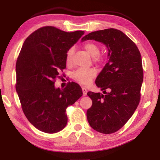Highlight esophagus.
<instances>
[{"label":"esophagus","instance_id":"obj_1","mask_svg":"<svg viewBox=\"0 0 160 160\" xmlns=\"http://www.w3.org/2000/svg\"><path fill=\"white\" fill-rule=\"evenodd\" d=\"M82 94H83V96H86L87 95V93H88V90H86L85 88H82Z\"/></svg>","mask_w":160,"mask_h":160}]
</instances>
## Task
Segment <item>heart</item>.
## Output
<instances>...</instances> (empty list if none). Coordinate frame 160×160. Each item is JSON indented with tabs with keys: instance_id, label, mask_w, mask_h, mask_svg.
<instances>
[{
	"instance_id": "obj_1",
	"label": "heart",
	"mask_w": 160,
	"mask_h": 160,
	"mask_svg": "<svg viewBox=\"0 0 160 160\" xmlns=\"http://www.w3.org/2000/svg\"><path fill=\"white\" fill-rule=\"evenodd\" d=\"M84 48L89 55L93 57L95 62H100L102 58L99 56L100 49L99 46L94 42H87L84 44ZM74 53V48H70L68 50L66 56V60L68 64L72 63V56ZM97 75V70L95 68H79L72 72V78L76 82L82 84L83 85H89Z\"/></svg>"
}]
</instances>
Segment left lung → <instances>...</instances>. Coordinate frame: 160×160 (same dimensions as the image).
<instances>
[{
  "label": "left lung",
  "mask_w": 160,
  "mask_h": 160,
  "mask_svg": "<svg viewBox=\"0 0 160 160\" xmlns=\"http://www.w3.org/2000/svg\"><path fill=\"white\" fill-rule=\"evenodd\" d=\"M86 40L101 42L109 51L108 63L95 81L105 94L88 92L92 105L87 111V118L96 131L113 133L125 125L139 104L143 81L141 55L135 43L116 29L91 32L81 41Z\"/></svg>",
  "instance_id": "left-lung-1"
}]
</instances>
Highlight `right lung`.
Returning <instances> with one entry per match:
<instances>
[{"label": "right lung", "mask_w": 160, "mask_h": 160, "mask_svg": "<svg viewBox=\"0 0 160 160\" xmlns=\"http://www.w3.org/2000/svg\"><path fill=\"white\" fill-rule=\"evenodd\" d=\"M84 33L43 27L29 35L21 48L16 63V91L27 118L42 132L63 129L67 107L82 95L77 83L70 82L63 90L54 83L60 70L66 68L68 50Z\"/></svg>", "instance_id": "right-lung-1"}]
</instances>
